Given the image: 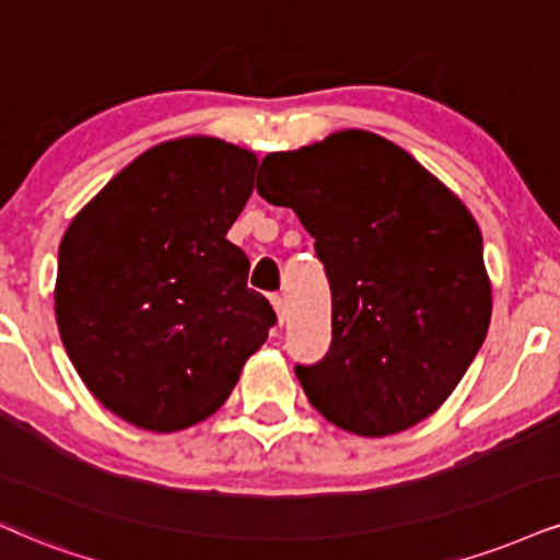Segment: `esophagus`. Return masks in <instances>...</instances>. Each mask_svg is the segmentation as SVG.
<instances>
[{
  "label": "esophagus",
  "mask_w": 560,
  "mask_h": 560,
  "mask_svg": "<svg viewBox=\"0 0 560 560\" xmlns=\"http://www.w3.org/2000/svg\"><path fill=\"white\" fill-rule=\"evenodd\" d=\"M271 305H273V310H276V318H279V323H284V300L279 298V294H273L271 298Z\"/></svg>",
  "instance_id": "esophagus-1"
}]
</instances>
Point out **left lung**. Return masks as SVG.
<instances>
[{"instance_id":"left-lung-1","label":"left lung","mask_w":560,"mask_h":560,"mask_svg":"<svg viewBox=\"0 0 560 560\" xmlns=\"http://www.w3.org/2000/svg\"><path fill=\"white\" fill-rule=\"evenodd\" d=\"M258 192L315 240L331 284V347L294 373L347 433L383 438L430 417L467 373L493 313L469 208L404 148L341 130L268 153Z\"/></svg>"}]
</instances>
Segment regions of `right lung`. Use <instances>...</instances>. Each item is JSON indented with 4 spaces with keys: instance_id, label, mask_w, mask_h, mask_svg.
<instances>
[{
    "instance_id": "obj_1",
    "label": "right lung",
    "mask_w": 560,
    "mask_h": 560,
    "mask_svg": "<svg viewBox=\"0 0 560 560\" xmlns=\"http://www.w3.org/2000/svg\"><path fill=\"white\" fill-rule=\"evenodd\" d=\"M258 156L190 135L148 148L67 226L54 313L96 399L135 428L211 417L276 323L226 240Z\"/></svg>"
}]
</instances>
